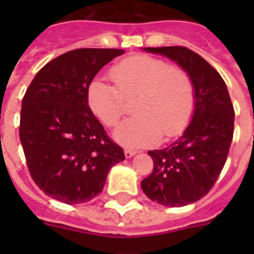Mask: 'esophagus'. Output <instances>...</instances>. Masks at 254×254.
<instances>
[{
    "label": "esophagus",
    "mask_w": 254,
    "mask_h": 254,
    "mask_svg": "<svg viewBox=\"0 0 254 254\" xmlns=\"http://www.w3.org/2000/svg\"><path fill=\"white\" fill-rule=\"evenodd\" d=\"M124 153H125V157H127V158H131L133 155L137 154V150H133V149H125Z\"/></svg>",
    "instance_id": "1"
}]
</instances>
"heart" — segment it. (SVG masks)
I'll return each mask as SVG.
<instances>
[{"instance_id":"b5f03b06","label":"heart","mask_w":254,"mask_h":254,"mask_svg":"<svg viewBox=\"0 0 254 254\" xmlns=\"http://www.w3.org/2000/svg\"><path fill=\"white\" fill-rule=\"evenodd\" d=\"M109 75L115 85L92 81L88 104L107 127H115L127 112L125 100L135 99V116L116 127L117 142L141 147L185 130L195 107L192 79L185 69L158 58L135 55L116 64Z\"/></svg>"}]
</instances>
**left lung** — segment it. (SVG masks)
Masks as SVG:
<instances>
[{
	"label": "left lung",
	"mask_w": 254,
	"mask_h": 254,
	"mask_svg": "<svg viewBox=\"0 0 254 254\" xmlns=\"http://www.w3.org/2000/svg\"><path fill=\"white\" fill-rule=\"evenodd\" d=\"M175 62L192 79L195 107L183 134L167 147L150 150L153 173L141 182L155 203L183 207L195 203L213 187L228 157L235 111L223 77L200 55L181 46L145 47Z\"/></svg>",
	"instance_id": "obj_1"
}]
</instances>
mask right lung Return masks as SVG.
Returning <instances> with one entry per match:
<instances>
[{
  "mask_svg": "<svg viewBox=\"0 0 254 254\" xmlns=\"http://www.w3.org/2000/svg\"><path fill=\"white\" fill-rule=\"evenodd\" d=\"M119 49H77L49 62L29 85L21 138L30 175L50 197L79 204L97 196L112 166L125 159L88 105V88Z\"/></svg>",
  "mask_w": 254,
  "mask_h": 254,
  "instance_id": "right-lung-1",
  "label": "right lung"
}]
</instances>
